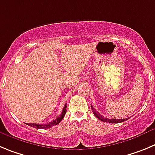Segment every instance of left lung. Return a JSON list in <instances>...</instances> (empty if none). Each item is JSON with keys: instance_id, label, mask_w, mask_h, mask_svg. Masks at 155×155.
Listing matches in <instances>:
<instances>
[{"instance_id": "1", "label": "left lung", "mask_w": 155, "mask_h": 155, "mask_svg": "<svg viewBox=\"0 0 155 155\" xmlns=\"http://www.w3.org/2000/svg\"><path fill=\"white\" fill-rule=\"evenodd\" d=\"M91 108L93 109V114H94L99 120H100L101 121H104V122H108V123H111V124H118V123H122L125 120H127L128 118H126V119H108V118L104 117L101 114H99L96 110L93 107V106H91Z\"/></svg>"}]
</instances>
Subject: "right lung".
<instances>
[{
	"label": "right lung",
	"mask_w": 155,
	"mask_h": 155,
	"mask_svg": "<svg viewBox=\"0 0 155 155\" xmlns=\"http://www.w3.org/2000/svg\"><path fill=\"white\" fill-rule=\"evenodd\" d=\"M66 107H67V105H66V104H65V106H64V107H63V110H62L61 115L59 116L58 117H57L55 120H52L51 122H50L49 124H27V123H26V124H27L28 126L32 127H35V128H37V129H47V128L55 126V125L58 124L61 122V120H62V119H63V117H64V116H65V113H66Z\"/></svg>",
	"instance_id": "add662e5"
}]
</instances>
